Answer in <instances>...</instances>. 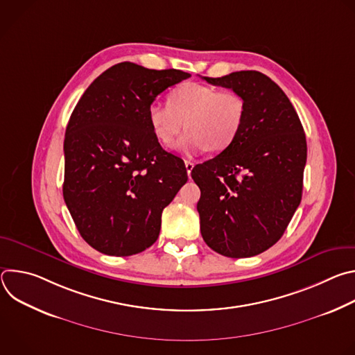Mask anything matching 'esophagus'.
Listing matches in <instances>:
<instances>
[{"mask_svg": "<svg viewBox=\"0 0 355 355\" xmlns=\"http://www.w3.org/2000/svg\"><path fill=\"white\" fill-rule=\"evenodd\" d=\"M185 168H187L188 175H191V171H192V168H193V163L189 162V160H185Z\"/></svg>", "mask_w": 355, "mask_h": 355, "instance_id": "esophagus-1", "label": "esophagus"}]
</instances>
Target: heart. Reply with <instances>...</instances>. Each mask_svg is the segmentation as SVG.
<instances>
[{
	"label": "heart",
	"instance_id": "heart-1",
	"mask_svg": "<svg viewBox=\"0 0 355 355\" xmlns=\"http://www.w3.org/2000/svg\"><path fill=\"white\" fill-rule=\"evenodd\" d=\"M168 105L150 104L147 119L151 132L163 146H171L184 128L187 132L177 141V148L187 156L205 150L223 151L241 130L245 104L240 94L218 89L200 83H184L167 96Z\"/></svg>",
	"mask_w": 355,
	"mask_h": 355
}]
</instances>
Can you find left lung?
<instances>
[{"instance_id": "1", "label": "left lung", "mask_w": 355, "mask_h": 355, "mask_svg": "<svg viewBox=\"0 0 355 355\" xmlns=\"http://www.w3.org/2000/svg\"><path fill=\"white\" fill-rule=\"evenodd\" d=\"M204 80L240 94L245 115L234 141L191 171L200 189V234L222 256H257L282 237L300 204L305 132L285 92L266 74L247 70Z\"/></svg>"}]
</instances>
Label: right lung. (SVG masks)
<instances>
[{"label": "right lung", "instance_id": "add662e5", "mask_svg": "<svg viewBox=\"0 0 355 355\" xmlns=\"http://www.w3.org/2000/svg\"><path fill=\"white\" fill-rule=\"evenodd\" d=\"M191 77L123 62L96 77L77 103L64 137L63 196L81 237L107 256L144 251L163 209L187 182L184 162L150 129L147 108Z\"/></svg>", "mask_w": 355, "mask_h": 355}]
</instances>
